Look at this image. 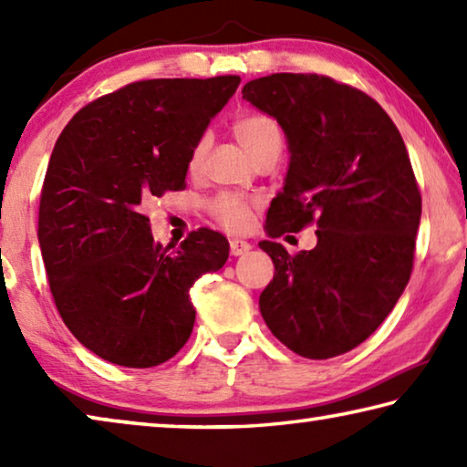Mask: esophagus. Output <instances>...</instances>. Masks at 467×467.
Listing matches in <instances>:
<instances>
[{"instance_id": "esophagus-1", "label": "esophagus", "mask_w": 467, "mask_h": 467, "mask_svg": "<svg viewBox=\"0 0 467 467\" xmlns=\"http://www.w3.org/2000/svg\"><path fill=\"white\" fill-rule=\"evenodd\" d=\"M251 249V243L243 241V239H231V253L236 257V255H244Z\"/></svg>"}]
</instances>
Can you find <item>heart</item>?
Returning a JSON list of instances; mask_svg holds the SVG:
<instances>
[{"mask_svg":"<svg viewBox=\"0 0 467 467\" xmlns=\"http://www.w3.org/2000/svg\"><path fill=\"white\" fill-rule=\"evenodd\" d=\"M233 133L253 161L262 158L270 150H280L282 146L278 123L262 110H249V113L236 117L233 123ZM205 152H208V138L200 136L192 146V152H189V169L193 171L200 167ZM255 208L257 202L236 193H220L210 203V212L216 218V223L231 233L249 231L253 218H255Z\"/></svg>","mask_w":467,"mask_h":467,"instance_id":"heart-1","label":"heart"}]
</instances>
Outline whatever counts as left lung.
Returning <instances> with one entry per match:
<instances>
[{
    "mask_svg": "<svg viewBox=\"0 0 467 467\" xmlns=\"http://www.w3.org/2000/svg\"><path fill=\"white\" fill-rule=\"evenodd\" d=\"M243 99L278 119L290 150L267 210L272 241L259 243L275 267L259 309L292 352L339 357L381 326L412 274L422 197L406 144L375 99L329 76L257 78ZM311 223V252L273 241Z\"/></svg>",
    "mask_w": 467,
    "mask_h": 467,
    "instance_id": "1",
    "label": "left lung"
}]
</instances>
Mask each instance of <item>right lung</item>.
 Wrapping results in <instances>:
<instances>
[{
	"label": "right lung",
	"mask_w": 467,
	"mask_h": 467,
	"mask_svg": "<svg viewBox=\"0 0 467 467\" xmlns=\"http://www.w3.org/2000/svg\"><path fill=\"white\" fill-rule=\"evenodd\" d=\"M239 76L131 82L78 110L55 141L38 203V243L55 306L102 360L150 368L192 336L189 290L228 259V241L197 228L154 243L144 208L185 189L195 140Z\"/></svg>",
	"instance_id": "right-lung-1"
}]
</instances>
